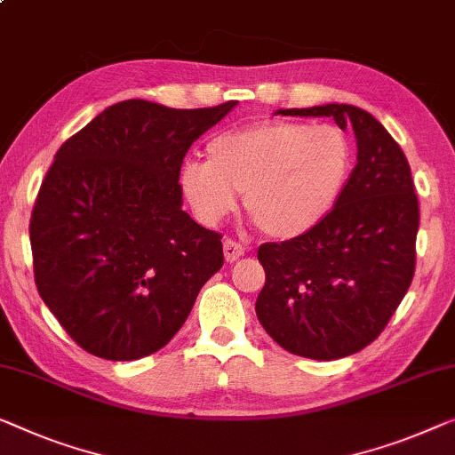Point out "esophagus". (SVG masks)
I'll use <instances>...</instances> for the list:
<instances>
[{
	"label": "esophagus",
	"instance_id": "esophagus-1",
	"mask_svg": "<svg viewBox=\"0 0 455 455\" xmlns=\"http://www.w3.org/2000/svg\"><path fill=\"white\" fill-rule=\"evenodd\" d=\"M222 247H225V259L228 263H235L236 259H241V257L245 255V247H243L241 243H236L235 239H227Z\"/></svg>",
	"mask_w": 455,
	"mask_h": 455
}]
</instances>
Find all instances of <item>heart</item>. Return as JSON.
Segmentation results:
<instances>
[{
	"label": "heart",
	"instance_id": "obj_1",
	"mask_svg": "<svg viewBox=\"0 0 455 455\" xmlns=\"http://www.w3.org/2000/svg\"><path fill=\"white\" fill-rule=\"evenodd\" d=\"M206 157L180 169L181 194L202 222L216 225L235 210L236 192H245L255 225L275 239H292L333 210L354 153L337 126L263 120L214 134Z\"/></svg>",
	"mask_w": 455,
	"mask_h": 455
}]
</instances>
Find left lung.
Returning a JSON list of instances; mask_svg holds the SVG:
<instances>
[{"mask_svg": "<svg viewBox=\"0 0 455 455\" xmlns=\"http://www.w3.org/2000/svg\"><path fill=\"white\" fill-rule=\"evenodd\" d=\"M282 116H333L351 126L357 163L333 210L307 233L263 243L266 286L255 313L290 354L331 362L378 339L409 290L417 263L419 200L411 165L362 108L327 104Z\"/></svg>", "mask_w": 455, "mask_h": 455, "instance_id": "left-lung-1", "label": "left lung"}]
</instances>
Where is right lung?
I'll list each match as a JSON object with an SVG mask.
<instances>
[{
	"label": "right lung",
	"mask_w": 455,
	"mask_h": 455,
	"mask_svg": "<svg viewBox=\"0 0 455 455\" xmlns=\"http://www.w3.org/2000/svg\"><path fill=\"white\" fill-rule=\"evenodd\" d=\"M235 104L118 101L54 155L30 219L34 282L87 354L131 362L165 347L225 263L222 235L181 210L180 169Z\"/></svg>",
	"instance_id": "1"
}]
</instances>
